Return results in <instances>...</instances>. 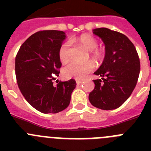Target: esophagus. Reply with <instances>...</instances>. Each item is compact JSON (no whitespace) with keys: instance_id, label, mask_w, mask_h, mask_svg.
Masks as SVG:
<instances>
[{"instance_id":"esophagus-1","label":"esophagus","mask_w":151,"mask_h":151,"mask_svg":"<svg viewBox=\"0 0 151 151\" xmlns=\"http://www.w3.org/2000/svg\"><path fill=\"white\" fill-rule=\"evenodd\" d=\"M82 83V81H80V80H76V84H77V85H80Z\"/></svg>"}]
</instances>
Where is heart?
<instances>
[{"mask_svg":"<svg viewBox=\"0 0 151 151\" xmlns=\"http://www.w3.org/2000/svg\"><path fill=\"white\" fill-rule=\"evenodd\" d=\"M79 42L85 49L91 51V57L94 60L100 61L104 57L102 50L97 48L98 42L97 39L88 35H82L78 38ZM71 42L69 41H65L60 45L58 51L60 60L62 63H66L69 60V48ZM94 64L91 62L85 63H79L76 62H72L66 65L63 69V75L66 78H76L82 79L85 76L94 69Z\"/></svg>","mask_w":151,"mask_h":151,"instance_id":"1","label":"heart"}]
</instances>
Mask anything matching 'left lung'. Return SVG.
Returning <instances> with one entry per match:
<instances>
[{
    "label": "left lung",
    "instance_id": "obj_1",
    "mask_svg": "<svg viewBox=\"0 0 151 151\" xmlns=\"http://www.w3.org/2000/svg\"><path fill=\"white\" fill-rule=\"evenodd\" d=\"M105 45V56L94 74L101 79L93 80L94 89L89 101L101 110H114L130 97L140 73V60L135 47L125 35L106 28L93 30Z\"/></svg>",
    "mask_w": 151,
    "mask_h": 151
}]
</instances>
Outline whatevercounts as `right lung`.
<instances>
[{"mask_svg": "<svg viewBox=\"0 0 151 151\" xmlns=\"http://www.w3.org/2000/svg\"><path fill=\"white\" fill-rule=\"evenodd\" d=\"M66 38L63 31H40L21 45L16 57L19 88L29 104L41 113H57L65 110L76 86L74 79L53 85L62 65L58 51Z\"/></svg>", "mask_w": 151, "mask_h": 151, "instance_id": "right-lung-1", "label": "right lung"}]
</instances>
